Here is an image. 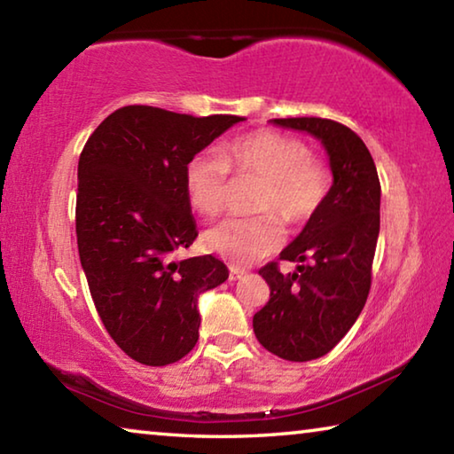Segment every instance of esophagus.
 Here are the masks:
<instances>
[{"label":"esophagus","instance_id":"esophagus-1","mask_svg":"<svg viewBox=\"0 0 454 454\" xmlns=\"http://www.w3.org/2000/svg\"><path fill=\"white\" fill-rule=\"evenodd\" d=\"M244 274H246V270H242V268L230 266V280H238V278H242Z\"/></svg>","mask_w":454,"mask_h":454}]
</instances>
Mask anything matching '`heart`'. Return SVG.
Wrapping results in <instances>:
<instances>
[{"instance_id":"1","label":"heart","mask_w":454,"mask_h":454,"mask_svg":"<svg viewBox=\"0 0 454 454\" xmlns=\"http://www.w3.org/2000/svg\"><path fill=\"white\" fill-rule=\"evenodd\" d=\"M230 172L264 180L254 212L258 218H230L206 230L204 246L232 264H248L278 250L282 228H302L317 216L330 192V168L301 137L258 129L230 142L224 152H198L184 168L192 208L206 218L224 210Z\"/></svg>"}]
</instances>
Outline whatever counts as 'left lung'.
<instances>
[{
  "instance_id": "obj_1",
  "label": "left lung",
  "mask_w": 454,
  "mask_h": 454,
  "mask_svg": "<svg viewBox=\"0 0 454 454\" xmlns=\"http://www.w3.org/2000/svg\"><path fill=\"white\" fill-rule=\"evenodd\" d=\"M272 121L317 136L334 176L325 206L280 252L278 260L298 262V270L282 274L278 262L258 270L270 286V301L252 318L258 342L284 360L306 363L333 350L364 309L380 230V182L364 142L340 121Z\"/></svg>"
}]
</instances>
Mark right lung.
Listing matches in <instances>:
<instances>
[{
  "instance_id": "obj_1",
  "label": "right lung",
  "mask_w": 454,
  "mask_h": 454,
  "mask_svg": "<svg viewBox=\"0 0 454 454\" xmlns=\"http://www.w3.org/2000/svg\"><path fill=\"white\" fill-rule=\"evenodd\" d=\"M242 120L124 106L80 153V262L107 334L136 363L166 366L186 356L198 342V294L228 278L212 254L172 256L198 236L184 168Z\"/></svg>"
}]
</instances>
